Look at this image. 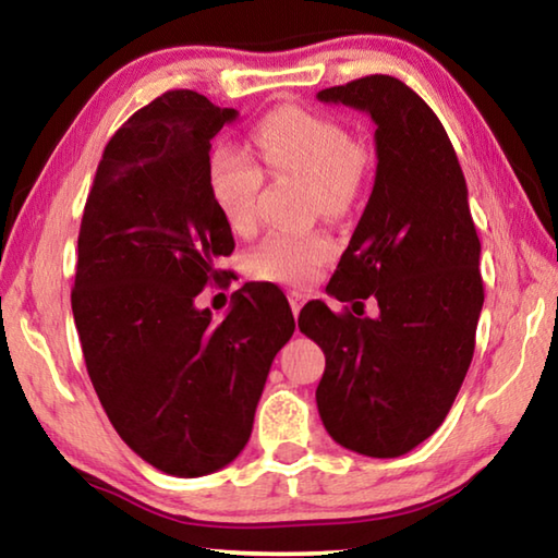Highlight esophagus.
Wrapping results in <instances>:
<instances>
[{
  "instance_id": "esophagus-1",
  "label": "esophagus",
  "mask_w": 558,
  "mask_h": 558,
  "mask_svg": "<svg viewBox=\"0 0 558 558\" xmlns=\"http://www.w3.org/2000/svg\"><path fill=\"white\" fill-rule=\"evenodd\" d=\"M288 300H290V310H292V315H300V310H302V305H305V292H300V290H292L290 295H288Z\"/></svg>"
}]
</instances>
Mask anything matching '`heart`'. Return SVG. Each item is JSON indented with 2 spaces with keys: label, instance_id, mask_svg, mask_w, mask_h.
<instances>
[{
  "label": "heart",
  "instance_id": "obj_1",
  "mask_svg": "<svg viewBox=\"0 0 558 558\" xmlns=\"http://www.w3.org/2000/svg\"><path fill=\"white\" fill-rule=\"evenodd\" d=\"M260 159L272 174L298 177L307 184L319 214L339 216L354 204L369 169V153L352 143L342 122L313 110L278 108L253 130ZM211 202L231 231L245 233L256 226L263 169L248 153L233 145L214 147L206 162ZM332 258L325 235L268 233L248 253L245 268L258 280L300 286L317 276Z\"/></svg>",
  "mask_w": 558,
  "mask_h": 558
}]
</instances>
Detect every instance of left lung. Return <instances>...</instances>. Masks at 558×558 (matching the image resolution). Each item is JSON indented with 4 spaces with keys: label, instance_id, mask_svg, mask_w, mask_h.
Returning a JSON list of instances; mask_svg holds the SVG:
<instances>
[{
    "label": "left lung",
    "instance_id": "left-lung-1",
    "mask_svg": "<svg viewBox=\"0 0 558 558\" xmlns=\"http://www.w3.org/2000/svg\"><path fill=\"white\" fill-rule=\"evenodd\" d=\"M317 100L372 118L376 174L327 286L359 317L313 300L298 327L325 352L315 399L332 440L399 458L446 421L472 362L485 292L468 184L436 112L399 78L366 75Z\"/></svg>",
    "mask_w": 558,
    "mask_h": 558
}]
</instances>
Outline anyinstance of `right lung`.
Masks as SVG:
<instances>
[{"mask_svg": "<svg viewBox=\"0 0 558 558\" xmlns=\"http://www.w3.org/2000/svg\"><path fill=\"white\" fill-rule=\"evenodd\" d=\"M235 120L194 90L137 110L102 153L78 233L71 307L90 381L118 436L174 477L239 458L272 359L295 332L270 282L235 290L221 323L194 302L233 251L206 162Z\"/></svg>", "mask_w": 558, "mask_h": 558, "instance_id": "1", "label": "right lung"}]
</instances>
